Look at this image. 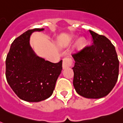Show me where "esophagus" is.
<instances>
[{"label": "esophagus", "mask_w": 123, "mask_h": 123, "mask_svg": "<svg viewBox=\"0 0 123 123\" xmlns=\"http://www.w3.org/2000/svg\"><path fill=\"white\" fill-rule=\"evenodd\" d=\"M73 65V60L70 57H65L63 59L62 61V68L66 69L68 68L71 67Z\"/></svg>", "instance_id": "1"}]
</instances>
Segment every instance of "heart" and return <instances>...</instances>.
<instances>
[{
	"instance_id": "b5f03b06",
	"label": "heart",
	"mask_w": 123,
	"mask_h": 123,
	"mask_svg": "<svg viewBox=\"0 0 123 123\" xmlns=\"http://www.w3.org/2000/svg\"><path fill=\"white\" fill-rule=\"evenodd\" d=\"M85 43H86V41H85V39H84L83 37L79 38V39L77 40V43H76L77 48H79V49H80L82 47H84V46L85 45Z\"/></svg>"
}]
</instances>
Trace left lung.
<instances>
[{
    "instance_id": "obj_1",
    "label": "left lung",
    "mask_w": 123,
    "mask_h": 123,
    "mask_svg": "<svg viewBox=\"0 0 123 123\" xmlns=\"http://www.w3.org/2000/svg\"><path fill=\"white\" fill-rule=\"evenodd\" d=\"M89 32L91 45L72 54L75 61L73 86L79 95L98 99L109 94L116 84L119 62L110 40L92 31Z\"/></svg>"
}]
</instances>
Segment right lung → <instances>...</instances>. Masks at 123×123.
<instances>
[{"mask_svg": "<svg viewBox=\"0 0 123 123\" xmlns=\"http://www.w3.org/2000/svg\"><path fill=\"white\" fill-rule=\"evenodd\" d=\"M28 30L14 39L6 60L7 82L20 99L39 102L51 96L61 73L62 61L53 63L37 56L30 45V37L35 31Z\"/></svg>", "mask_w": 123, "mask_h": 123, "instance_id": "obj_1", "label": "right lung"}]
</instances>
